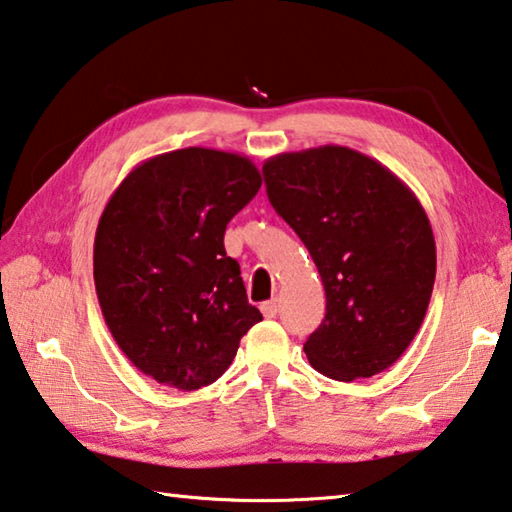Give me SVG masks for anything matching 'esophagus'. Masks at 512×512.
<instances>
[{
    "instance_id": "1",
    "label": "esophagus",
    "mask_w": 512,
    "mask_h": 512,
    "mask_svg": "<svg viewBox=\"0 0 512 512\" xmlns=\"http://www.w3.org/2000/svg\"><path fill=\"white\" fill-rule=\"evenodd\" d=\"M259 309H262V313H264V318H275L277 315V311H280V304H277V300H268V302H264L262 306H259Z\"/></svg>"
}]
</instances>
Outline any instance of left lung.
<instances>
[{"label": "left lung", "mask_w": 512, "mask_h": 512, "mask_svg": "<svg viewBox=\"0 0 512 512\" xmlns=\"http://www.w3.org/2000/svg\"><path fill=\"white\" fill-rule=\"evenodd\" d=\"M262 170L327 293V315L304 342L311 367L342 383L392 367L434 288L436 244L421 201L385 165L342 145L277 154Z\"/></svg>", "instance_id": "obj_1"}]
</instances>
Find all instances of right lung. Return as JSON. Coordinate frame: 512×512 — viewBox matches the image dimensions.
<instances>
[{
  "instance_id": "1",
  "label": "right lung",
  "mask_w": 512,
  "mask_h": 512,
  "mask_svg": "<svg viewBox=\"0 0 512 512\" xmlns=\"http://www.w3.org/2000/svg\"><path fill=\"white\" fill-rule=\"evenodd\" d=\"M259 185L248 156L185 147L136 165L102 210L94 241L102 318L156 383L183 392L212 385L262 320L224 248L228 221Z\"/></svg>"
}]
</instances>
